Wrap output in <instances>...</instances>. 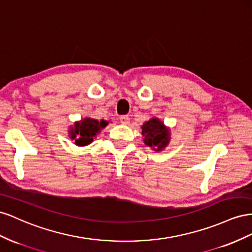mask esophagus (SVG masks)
Wrapping results in <instances>:
<instances>
[{"label": "esophagus", "mask_w": 252, "mask_h": 252, "mask_svg": "<svg viewBox=\"0 0 252 252\" xmlns=\"http://www.w3.org/2000/svg\"><path fill=\"white\" fill-rule=\"evenodd\" d=\"M120 122L122 125H128L130 124V117L127 116V115H122V116H120Z\"/></svg>", "instance_id": "1"}]
</instances>
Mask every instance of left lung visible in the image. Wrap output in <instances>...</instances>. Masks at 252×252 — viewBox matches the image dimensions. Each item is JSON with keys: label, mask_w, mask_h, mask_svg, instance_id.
<instances>
[{"label": "left lung", "mask_w": 252, "mask_h": 252, "mask_svg": "<svg viewBox=\"0 0 252 252\" xmlns=\"http://www.w3.org/2000/svg\"><path fill=\"white\" fill-rule=\"evenodd\" d=\"M141 128L142 135L145 137L143 141L147 146L152 147L153 149L156 147V151L162 150L164 147H167L170 140V133L159 119H150L143 124Z\"/></svg>", "instance_id": "left-lung-1"}]
</instances>
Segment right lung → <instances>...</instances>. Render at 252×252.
Instances as JSON below:
<instances>
[{
  "mask_svg": "<svg viewBox=\"0 0 252 252\" xmlns=\"http://www.w3.org/2000/svg\"><path fill=\"white\" fill-rule=\"evenodd\" d=\"M107 126V121L86 118L80 122H76L75 126L69 130L70 137L75 140L77 146H88L94 139L101 128Z\"/></svg>",
  "mask_w": 252,
  "mask_h": 252,
  "instance_id": "add662e5",
  "label": "right lung"
}]
</instances>
